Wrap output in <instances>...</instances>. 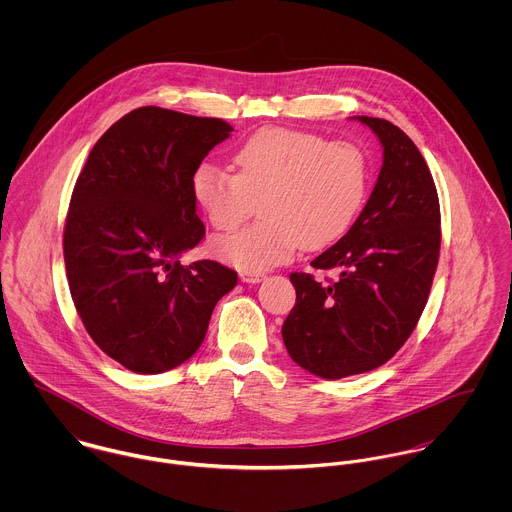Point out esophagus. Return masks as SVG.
Instances as JSON below:
<instances>
[{
    "label": "esophagus",
    "instance_id": "esophagus-1",
    "mask_svg": "<svg viewBox=\"0 0 512 512\" xmlns=\"http://www.w3.org/2000/svg\"><path fill=\"white\" fill-rule=\"evenodd\" d=\"M240 280L244 284H258V282L264 280V274H260V272H240Z\"/></svg>",
    "mask_w": 512,
    "mask_h": 512
}]
</instances>
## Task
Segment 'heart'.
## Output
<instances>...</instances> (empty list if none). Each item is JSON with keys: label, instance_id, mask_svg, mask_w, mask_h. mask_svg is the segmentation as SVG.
<instances>
[{"label": "heart", "instance_id": "obj_1", "mask_svg": "<svg viewBox=\"0 0 512 512\" xmlns=\"http://www.w3.org/2000/svg\"><path fill=\"white\" fill-rule=\"evenodd\" d=\"M236 173L205 161L191 181L193 199L222 232L234 230L260 201L262 220L220 238L215 252L242 272H264L297 248L319 250L357 217L368 189L365 151L292 128H262L234 153Z\"/></svg>", "mask_w": 512, "mask_h": 512}]
</instances>
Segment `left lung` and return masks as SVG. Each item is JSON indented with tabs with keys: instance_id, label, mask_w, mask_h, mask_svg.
I'll use <instances>...</instances> for the list:
<instances>
[{
	"instance_id": "obj_1",
	"label": "left lung",
	"mask_w": 512,
	"mask_h": 512,
	"mask_svg": "<svg viewBox=\"0 0 512 512\" xmlns=\"http://www.w3.org/2000/svg\"><path fill=\"white\" fill-rule=\"evenodd\" d=\"M382 144V167L363 213L311 266L321 284L290 274L295 305L282 327L293 361L327 380L390 361L412 335L438 268V191L426 159L392 122L357 116Z\"/></svg>"
}]
</instances>
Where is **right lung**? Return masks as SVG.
Wrapping results in <instances>:
<instances>
[{
	"label": "right lung",
	"mask_w": 512,
	"mask_h": 512,
	"mask_svg": "<svg viewBox=\"0 0 512 512\" xmlns=\"http://www.w3.org/2000/svg\"><path fill=\"white\" fill-rule=\"evenodd\" d=\"M232 126L144 106L92 147L65 222L74 307L116 363L157 374L191 359L238 276L215 260L181 264L205 236L191 181Z\"/></svg>",
	"instance_id": "obj_1"
}]
</instances>
